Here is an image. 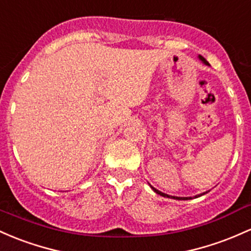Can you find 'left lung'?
<instances>
[{
	"mask_svg": "<svg viewBox=\"0 0 251 251\" xmlns=\"http://www.w3.org/2000/svg\"><path fill=\"white\" fill-rule=\"evenodd\" d=\"M199 59L201 60V62L203 63V64H206V65H210L208 64V62L207 60H206L205 58H203L202 56H199ZM151 188H152V191L155 192V193H157V194H159V195H162V197H164V198H172V199H176V200H191L192 199V197H187V198H180V197H170V195H168V194H166V193H162V192H159L158 189H156L155 187H152V186H150ZM206 193L207 192H205V193H202V194H199V195H195L194 198H198V197H201V195H203V194H206Z\"/></svg>",
	"mask_w": 251,
	"mask_h": 251,
	"instance_id": "1",
	"label": "left lung"
}]
</instances>
